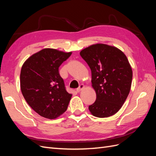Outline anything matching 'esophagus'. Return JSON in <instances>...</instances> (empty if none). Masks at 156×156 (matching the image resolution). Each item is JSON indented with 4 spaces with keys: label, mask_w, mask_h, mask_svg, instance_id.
I'll return each instance as SVG.
<instances>
[{
    "label": "esophagus",
    "mask_w": 156,
    "mask_h": 156,
    "mask_svg": "<svg viewBox=\"0 0 156 156\" xmlns=\"http://www.w3.org/2000/svg\"><path fill=\"white\" fill-rule=\"evenodd\" d=\"M84 87H85V86H84V84H80L79 87V88H77L76 90H77V92H81V91L82 90H83V89Z\"/></svg>",
    "instance_id": "1"
}]
</instances>
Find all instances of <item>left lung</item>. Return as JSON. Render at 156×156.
I'll return each instance as SVG.
<instances>
[{
	"mask_svg": "<svg viewBox=\"0 0 156 156\" xmlns=\"http://www.w3.org/2000/svg\"><path fill=\"white\" fill-rule=\"evenodd\" d=\"M80 55L92 72V87L96 100L90 105L91 114L99 118L114 115L129 93L133 72L126 55L115 46L96 44L84 48Z\"/></svg>",
	"mask_w": 156,
	"mask_h": 156,
	"instance_id": "left-lung-1",
	"label": "left lung"
}]
</instances>
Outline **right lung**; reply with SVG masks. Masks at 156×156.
<instances>
[{
  "label": "right lung",
  "mask_w": 156,
  "mask_h": 156,
  "mask_svg": "<svg viewBox=\"0 0 156 156\" xmlns=\"http://www.w3.org/2000/svg\"><path fill=\"white\" fill-rule=\"evenodd\" d=\"M72 53L45 48L31 55L22 66L20 87L23 96L41 116L55 119L67 110L72 94L66 90L58 68Z\"/></svg>",
  "instance_id": "obj_1"
}]
</instances>
